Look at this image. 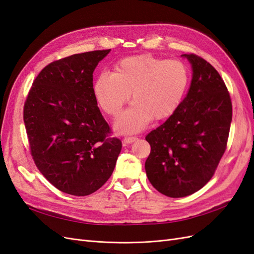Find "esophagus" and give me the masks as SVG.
<instances>
[{
	"label": "esophagus",
	"mask_w": 254,
	"mask_h": 254,
	"mask_svg": "<svg viewBox=\"0 0 254 254\" xmlns=\"http://www.w3.org/2000/svg\"><path fill=\"white\" fill-rule=\"evenodd\" d=\"M137 140V136H125L124 137V142L125 143H132Z\"/></svg>",
	"instance_id": "esophagus-1"
}]
</instances>
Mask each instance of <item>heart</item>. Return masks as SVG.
Wrapping results in <instances>:
<instances>
[{
  "label": "heart",
  "instance_id": "obj_1",
  "mask_svg": "<svg viewBox=\"0 0 254 254\" xmlns=\"http://www.w3.org/2000/svg\"><path fill=\"white\" fill-rule=\"evenodd\" d=\"M189 84L182 61L148 55L123 59L114 71H103L94 86L98 105L117 117L131 96L134 102L115 122L124 133L137 132L152 121L171 117L181 104Z\"/></svg>",
  "mask_w": 254,
  "mask_h": 254
}]
</instances>
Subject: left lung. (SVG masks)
<instances>
[{
	"instance_id": "obj_1",
	"label": "left lung",
	"mask_w": 254,
	"mask_h": 254,
	"mask_svg": "<svg viewBox=\"0 0 254 254\" xmlns=\"http://www.w3.org/2000/svg\"><path fill=\"white\" fill-rule=\"evenodd\" d=\"M193 78L186 98L165 123L146 135L150 153L145 162L148 180L161 194L186 197L211 180L224 156L232 103L214 66L195 54H183Z\"/></svg>"
}]
</instances>
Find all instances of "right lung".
Segmentation results:
<instances>
[{"label": "right lung", "instance_id": "right-lung-1", "mask_svg": "<svg viewBox=\"0 0 254 254\" xmlns=\"http://www.w3.org/2000/svg\"><path fill=\"white\" fill-rule=\"evenodd\" d=\"M110 50L54 61L37 76L23 119L38 170L64 193L87 196L110 178L122 142L97 107L93 72Z\"/></svg>", "mask_w": 254, "mask_h": 254}]
</instances>
